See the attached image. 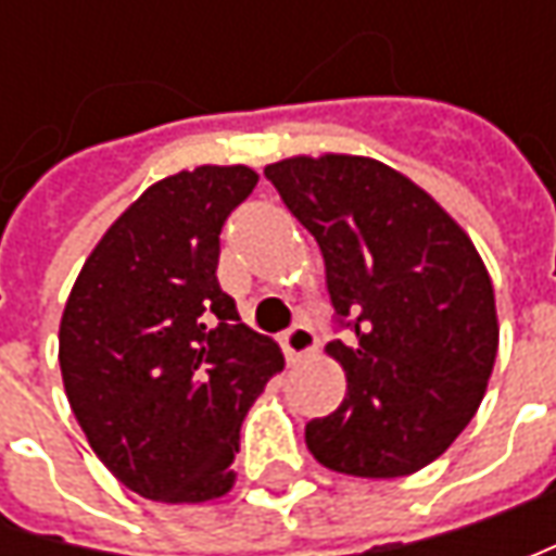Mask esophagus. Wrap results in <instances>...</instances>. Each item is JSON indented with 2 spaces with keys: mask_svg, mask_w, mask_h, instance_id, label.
Masks as SVG:
<instances>
[{
  "mask_svg": "<svg viewBox=\"0 0 556 556\" xmlns=\"http://www.w3.org/2000/svg\"><path fill=\"white\" fill-rule=\"evenodd\" d=\"M315 331H312L309 325H303V321H296V325H290L288 331L281 333V346H285V355H288V362H300L303 355H309L315 350Z\"/></svg>",
  "mask_w": 556,
  "mask_h": 556,
  "instance_id": "1",
  "label": "esophagus"
}]
</instances>
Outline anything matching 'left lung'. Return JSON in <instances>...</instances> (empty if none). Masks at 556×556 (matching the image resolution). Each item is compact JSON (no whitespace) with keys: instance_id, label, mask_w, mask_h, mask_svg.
<instances>
[{"instance_id":"8db88e82","label":"left lung","mask_w":556,"mask_h":556,"mask_svg":"<svg viewBox=\"0 0 556 556\" xmlns=\"http://www.w3.org/2000/svg\"><path fill=\"white\" fill-rule=\"evenodd\" d=\"M266 179L321 247L343 333L328 353L346 399L306 424V445L337 473L408 477L458 439L492 377L498 318L480 253L424 188L371 157H290Z\"/></svg>"}]
</instances>
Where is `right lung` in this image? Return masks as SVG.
Returning <instances> with one entry per match:
<instances>
[{"mask_svg":"<svg viewBox=\"0 0 556 556\" xmlns=\"http://www.w3.org/2000/svg\"><path fill=\"white\" fill-rule=\"evenodd\" d=\"M260 176L198 166L151 185L76 278L58 333L64 390L126 489L198 504L231 489L241 420L285 368L219 288V231Z\"/></svg>","mask_w":556,"mask_h":556,"instance_id":"obj_1","label":"right lung"}]
</instances>
